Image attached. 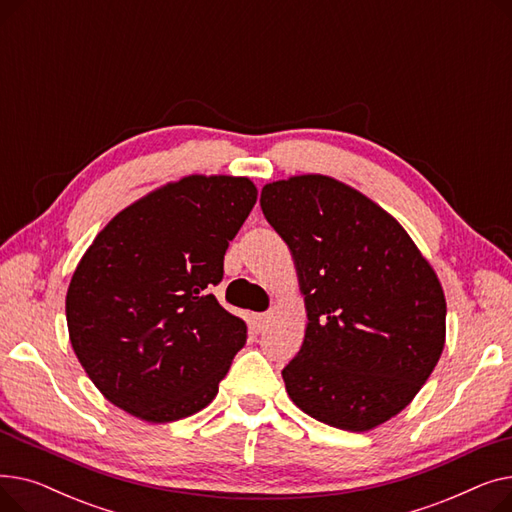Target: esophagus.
I'll list each match as a JSON object with an SVG mask.
<instances>
[{
    "instance_id": "esophagus-1",
    "label": "esophagus",
    "mask_w": 512,
    "mask_h": 512,
    "mask_svg": "<svg viewBox=\"0 0 512 512\" xmlns=\"http://www.w3.org/2000/svg\"><path fill=\"white\" fill-rule=\"evenodd\" d=\"M272 313H259V315H255V328L259 330V332H263L267 326L272 324Z\"/></svg>"
}]
</instances>
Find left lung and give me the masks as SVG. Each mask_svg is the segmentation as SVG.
Listing matches in <instances>:
<instances>
[{"instance_id":"left-lung-1","label":"left lung","mask_w":512,"mask_h":512,"mask_svg":"<svg viewBox=\"0 0 512 512\" xmlns=\"http://www.w3.org/2000/svg\"><path fill=\"white\" fill-rule=\"evenodd\" d=\"M259 203L290 249L309 319L286 392L321 423L369 432L409 405L444 351L434 267L396 218L336 178L276 180Z\"/></svg>"}]
</instances>
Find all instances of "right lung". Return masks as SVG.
I'll use <instances>...</instances> for the list:
<instances>
[{"mask_svg": "<svg viewBox=\"0 0 512 512\" xmlns=\"http://www.w3.org/2000/svg\"><path fill=\"white\" fill-rule=\"evenodd\" d=\"M255 201L245 176L191 174L134 201L95 236L72 274L66 321L80 365L112 405L170 423L218 394L247 326L211 286Z\"/></svg>", "mask_w": 512, "mask_h": 512, "instance_id": "add662e5", "label": "right lung"}]
</instances>
